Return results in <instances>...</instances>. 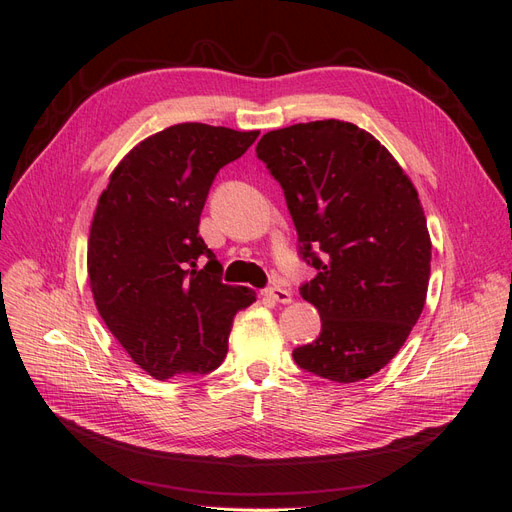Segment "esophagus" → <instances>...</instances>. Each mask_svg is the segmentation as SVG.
<instances>
[{
	"label": "esophagus",
	"instance_id": "34e87169",
	"mask_svg": "<svg viewBox=\"0 0 512 512\" xmlns=\"http://www.w3.org/2000/svg\"><path fill=\"white\" fill-rule=\"evenodd\" d=\"M262 294H265L267 299L277 301V303H290V301H292L290 290H286V288H282V286H269V288L262 290Z\"/></svg>",
	"mask_w": 512,
	"mask_h": 512
}]
</instances>
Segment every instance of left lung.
Instances as JSON below:
<instances>
[{"instance_id":"left-lung-1","label":"left lung","mask_w":512,"mask_h":512,"mask_svg":"<svg viewBox=\"0 0 512 512\" xmlns=\"http://www.w3.org/2000/svg\"><path fill=\"white\" fill-rule=\"evenodd\" d=\"M256 156L282 185L299 256L316 277L299 286L322 329L292 350L333 382L374 376L423 312L431 241L421 200L395 158L354 123H294L260 138Z\"/></svg>"}]
</instances>
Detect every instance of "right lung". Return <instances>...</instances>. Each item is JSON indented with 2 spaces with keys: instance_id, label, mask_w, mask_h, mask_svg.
Masks as SVG:
<instances>
[{
  "instance_id": "add662e5",
  "label": "right lung",
  "mask_w": 512,
  "mask_h": 512,
  "mask_svg": "<svg viewBox=\"0 0 512 512\" xmlns=\"http://www.w3.org/2000/svg\"><path fill=\"white\" fill-rule=\"evenodd\" d=\"M256 138L177 123L136 145L98 200L91 292L108 331L156 380L218 369L232 318L256 301L252 288L222 282L220 260L198 235L215 175Z\"/></svg>"
}]
</instances>
